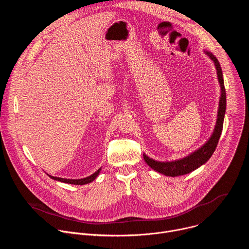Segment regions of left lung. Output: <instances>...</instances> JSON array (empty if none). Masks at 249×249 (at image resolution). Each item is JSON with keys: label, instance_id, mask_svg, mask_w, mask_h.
Returning a JSON list of instances; mask_svg holds the SVG:
<instances>
[{"label": "left lung", "instance_id": "obj_1", "mask_svg": "<svg viewBox=\"0 0 249 249\" xmlns=\"http://www.w3.org/2000/svg\"><path fill=\"white\" fill-rule=\"evenodd\" d=\"M206 54L213 60L215 63L217 74H218V80L221 86V98H220V104H219V110H218V119L216 123V127L214 130V133L211 136L207 143L201 147L199 150L195 151L191 155H189L186 158H183L178 160L174 161H157L155 160H152L151 158L144 155V160L147 162V164L155 169L156 171L162 173L167 176H179L187 174L198 167H200L202 164H204L211 156L214 154L219 140L223 131V124H224V118L226 113V105H227V97H226V89L224 84V78H223V72L221 65L218 61V59L213 55L212 53L206 51Z\"/></svg>", "mask_w": 249, "mask_h": 249}]
</instances>
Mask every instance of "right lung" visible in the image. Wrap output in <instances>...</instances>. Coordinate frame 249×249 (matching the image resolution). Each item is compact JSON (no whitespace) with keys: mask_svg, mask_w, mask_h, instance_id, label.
Returning <instances> with one entry per match:
<instances>
[{"mask_svg":"<svg viewBox=\"0 0 249 249\" xmlns=\"http://www.w3.org/2000/svg\"><path fill=\"white\" fill-rule=\"evenodd\" d=\"M101 168L97 169L93 174H91L90 176H88L86 177V178H82V179H67V178H61V177H55V176H51L49 175V177H51L52 179L54 180H58V181H61V182H64V183H69V184H76V185H84V184H87V183H89L91 181H93L97 175L99 174V171H100Z\"/></svg>","mask_w":249,"mask_h":249,"instance_id":"1","label":"right lung"}]
</instances>
